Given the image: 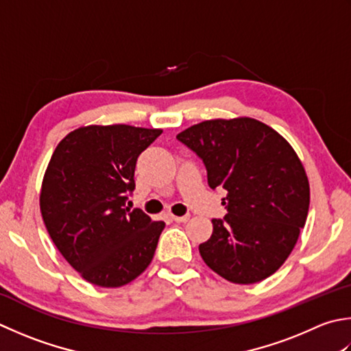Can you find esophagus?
<instances>
[{
    "label": "esophagus",
    "instance_id": "34e87169",
    "mask_svg": "<svg viewBox=\"0 0 351 351\" xmlns=\"http://www.w3.org/2000/svg\"><path fill=\"white\" fill-rule=\"evenodd\" d=\"M189 215H185V216H175V215H171V219H173L175 222H180V223H184V222H187L189 221Z\"/></svg>",
    "mask_w": 351,
    "mask_h": 351
}]
</instances>
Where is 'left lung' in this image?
Instances as JSON below:
<instances>
[{
  "label": "left lung",
  "mask_w": 351,
  "mask_h": 351,
  "mask_svg": "<svg viewBox=\"0 0 351 351\" xmlns=\"http://www.w3.org/2000/svg\"><path fill=\"white\" fill-rule=\"evenodd\" d=\"M201 158L208 185L222 187L223 219L199 245L210 269L237 285L272 276L289 257L307 219L311 189L292 146L265 123L207 120L176 135Z\"/></svg>",
  "instance_id": "obj_1"
}]
</instances>
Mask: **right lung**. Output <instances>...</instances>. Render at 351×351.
Returning a JSON list of instances; mask_svg holds the SVG:
<instances>
[{"instance_id": "obj_1", "label": "right lung", "mask_w": 351, "mask_h": 351, "mask_svg": "<svg viewBox=\"0 0 351 351\" xmlns=\"http://www.w3.org/2000/svg\"><path fill=\"white\" fill-rule=\"evenodd\" d=\"M161 129L129 125L85 126L54 149L39 205L53 243L82 277L100 287H120L146 271L162 221L126 207L135 189L136 158Z\"/></svg>"}]
</instances>
